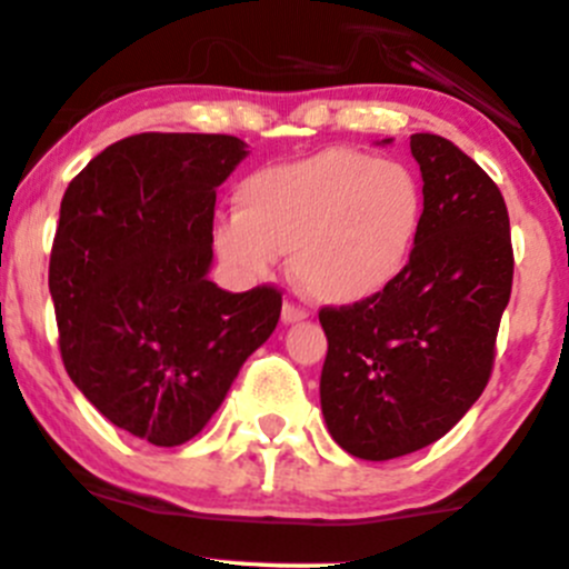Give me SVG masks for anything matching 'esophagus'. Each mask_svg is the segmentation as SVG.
<instances>
[{
  "mask_svg": "<svg viewBox=\"0 0 569 569\" xmlns=\"http://www.w3.org/2000/svg\"><path fill=\"white\" fill-rule=\"evenodd\" d=\"M280 318H283V323H299L308 318V310L299 308L295 302H283V313H280Z\"/></svg>",
  "mask_w": 569,
  "mask_h": 569,
  "instance_id": "1",
  "label": "esophagus"
}]
</instances>
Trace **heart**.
Segmentation results:
<instances>
[{
  "instance_id": "1",
  "label": "heart",
  "mask_w": 569,
  "mask_h": 569,
  "mask_svg": "<svg viewBox=\"0 0 569 569\" xmlns=\"http://www.w3.org/2000/svg\"><path fill=\"white\" fill-rule=\"evenodd\" d=\"M423 227V186L410 167L327 148L267 167L237 191V216L216 232L221 259L264 278L280 253L291 278L323 305H359L397 283Z\"/></svg>"
}]
</instances>
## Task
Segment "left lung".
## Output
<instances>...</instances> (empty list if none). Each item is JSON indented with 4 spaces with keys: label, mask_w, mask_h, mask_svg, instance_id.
I'll return each instance as SVG.
<instances>
[{
    "label": "left lung",
    "mask_w": 569,
    "mask_h": 569,
    "mask_svg": "<svg viewBox=\"0 0 569 569\" xmlns=\"http://www.w3.org/2000/svg\"><path fill=\"white\" fill-rule=\"evenodd\" d=\"M391 142V140H383ZM423 227L408 270L383 295L321 308V410L351 457L386 461L432 446L483 395L513 246L497 183L440 134H413Z\"/></svg>",
    "instance_id": "obj_1"
}]
</instances>
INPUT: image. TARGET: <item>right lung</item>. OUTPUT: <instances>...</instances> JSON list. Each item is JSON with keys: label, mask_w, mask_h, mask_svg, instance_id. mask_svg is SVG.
<instances>
[{"label": "right lung", "mask_w": 569, "mask_h": 569, "mask_svg": "<svg viewBox=\"0 0 569 569\" xmlns=\"http://www.w3.org/2000/svg\"><path fill=\"white\" fill-rule=\"evenodd\" d=\"M246 156L232 134H132L61 199L48 270L61 359L99 413L153 446L202 432L278 327V289L208 278L216 189Z\"/></svg>", "instance_id": "right-lung-1"}]
</instances>
